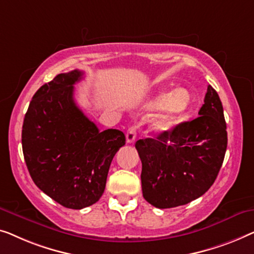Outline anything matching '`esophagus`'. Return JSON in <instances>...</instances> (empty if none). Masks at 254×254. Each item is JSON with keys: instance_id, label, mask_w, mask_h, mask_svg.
Returning <instances> with one entry per match:
<instances>
[{"instance_id": "esophagus-1", "label": "esophagus", "mask_w": 254, "mask_h": 254, "mask_svg": "<svg viewBox=\"0 0 254 254\" xmlns=\"http://www.w3.org/2000/svg\"><path fill=\"white\" fill-rule=\"evenodd\" d=\"M126 135H127V142H128V144L133 142L135 140V137H137V127H128Z\"/></svg>"}]
</instances>
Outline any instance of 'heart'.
<instances>
[{"mask_svg": "<svg viewBox=\"0 0 254 254\" xmlns=\"http://www.w3.org/2000/svg\"><path fill=\"white\" fill-rule=\"evenodd\" d=\"M191 105V94L185 88H176L173 92H163L151 101V108H164V114L156 122L159 128L169 127L174 121Z\"/></svg>", "mask_w": 254, "mask_h": 254, "instance_id": "b5f03b06", "label": "heart"}]
</instances>
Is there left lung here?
<instances>
[{"instance_id": "8db88e82", "label": "left lung", "mask_w": 254, "mask_h": 254, "mask_svg": "<svg viewBox=\"0 0 254 254\" xmlns=\"http://www.w3.org/2000/svg\"><path fill=\"white\" fill-rule=\"evenodd\" d=\"M203 102L197 119L135 142L142 195L158 208L187 205L216 180L227 151V124L219 94L210 85Z\"/></svg>"}]
</instances>
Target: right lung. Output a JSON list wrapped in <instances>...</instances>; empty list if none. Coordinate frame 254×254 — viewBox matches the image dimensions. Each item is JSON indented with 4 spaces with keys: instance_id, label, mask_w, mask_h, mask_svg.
<instances>
[{
    "instance_id": "obj_1",
    "label": "right lung",
    "mask_w": 254,
    "mask_h": 254,
    "mask_svg": "<svg viewBox=\"0 0 254 254\" xmlns=\"http://www.w3.org/2000/svg\"><path fill=\"white\" fill-rule=\"evenodd\" d=\"M83 74L79 70L60 73L42 85L31 100L21 130L32 180L71 209L85 208L101 198L113 158L126 145L122 131L100 132L77 107L73 85Z\"/></svg>"
}]
</instances>
